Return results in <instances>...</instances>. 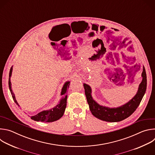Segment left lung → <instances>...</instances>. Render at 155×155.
Segmentation results:
<instances>
[{"mask_svg":"<svg viewBox=\"0 0 155 155\" xmlns=\"http://www.w3.org/2000/svg\"><path fill=\"white\" fill-rule=\"evenodd\" d=\"M142 77V80L139 86L136 94L128 102L120 107L114 108L99 105L93 99L90 86L83 83L87 102L93 115L99 120L107 122H118L131 115L139 105L146 91L147 75L144 66H143Z\"/></svg>","mask_w":155,"mask_h":155,"instance_id":"1","label":"left lung"}]
</instances>
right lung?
Segmentation results:
<instances>
[{
	"mask_svg": "<svg viewBox=\"0 0 155 155\" xmlns=\"http://www.w3.org/2000/svg\"><path fill=\"white\" fill-rule=\"evenodd\" d=\"M12 70H13V66L10 68V73H9V79H8L9 89L14 102L16 103V105L19 106V105L18 104V103L16 100L15 94L13 93L12 90V83L10 81V77L12 76ZM69 85H70L69 81H66L64 83L61 93V95L62 96V97L60 100L59 102L54 108L50 110H43V111L39 112L38 114L34 116H32L31 118L37 121L48 122V123L53 122L60 119L64 115V113L65 112V110L66 108V105H67V98H68L67 91L69 89Z\"/></svg>",
	"mask_w": 155,
	"mask_h": 155,
	"instance_id": "1",
	"label": "right lung"
}]
</instances>
